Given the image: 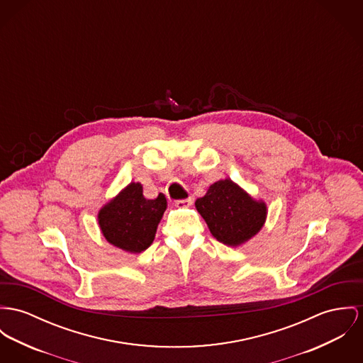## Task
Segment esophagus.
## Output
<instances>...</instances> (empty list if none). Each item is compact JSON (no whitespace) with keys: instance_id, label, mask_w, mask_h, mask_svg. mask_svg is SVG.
Wrapping results in <instances>:
<instances>
[{"instance_id":"esophagus-1","label":"esophagus","mask_w":363,"mask_h":363,"mask_svg":"<svg viewBox=\"0 0 363 363\" xmlns=\"http://www.w3.org/2000/svg\"><path fill=\"white\" fill-rule=\"evenodd\" d=\"M194 201H195V197H194V196H189L188 199L178 200L175 204H177L178 207H191V206L194 204Z\"/></svg>"}]
</instances>
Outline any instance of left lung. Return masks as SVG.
I'll return each instance as SVG.
<instances>
[{
  "label": "left lung",
  "mask_w": 363,
  "mask_h": 363,
  "mask_svg": "<svg viewBox=\"0 0 363 363\" xmlns=\"http://www.w3.org/2000/svg\"><path fill=\"white\" fill-rule=\"evenodd\" d=\"M195 206L211 235L232 247L255 236L267 218V204L254 200L229 178L214 182Z\"/></svg>",
  "instance_id": "obj_1"
}]
</instances>
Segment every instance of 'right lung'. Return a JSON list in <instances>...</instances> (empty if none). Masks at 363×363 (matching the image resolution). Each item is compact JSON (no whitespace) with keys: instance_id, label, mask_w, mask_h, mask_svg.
Instances as JSON below:
<instances>
[{"instance_id":"obj_1","label":"right lung","mask_w":363,"mask_h":363,"mask_svg":"<svg viewBox=\"0 0 363 363\" xmlns=\"http://www.w3.org/2000/svg\"><path fill=\"white\" fill-rule=\"evenodd\" d=\"M166 208V196L149 200L140 182H131L99 210L98 223L111 245L137 254L153 243Z\"/></svg>"}]
</instances>
